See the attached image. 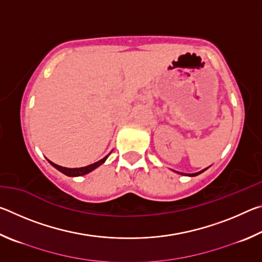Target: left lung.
I'll return each mask as SVG.
<instances>
[{
    "label": "left lung",
    "instance_id": "8db88e82",
    "mask_svg": "<svg viewBox=\"0 0 262 262\" xmlns=\"http://www.w3.org/2000/svg\"><path fill=\"white\" fill-rule=\"evenodd\" d=\"M208 167H206V168H203L202 171H199V172H196V173H183V172H177V171H174V172H177V173H179V174H183V176H188V177H195V176H199L200 173H202V172H205L206 170H207Z\"/></svg>",
    "mask_w": 262,
    "mask_h": 262
}]
</instances>
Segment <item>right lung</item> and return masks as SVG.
<instances>
[{
    "mask_svg": "<svg viewBox=\"0 0 262 262\" xmlns=\"http://www.w3.org/2000/svg\"><path fill=\"white\" fill-rule=\"evenodd\" d=\"M110 156V154L107 155V156H105L104 158H101L100 161H98V162H96V163H94V164H90V165H88V166H83V167H74V168H70V167H63V166H60V165H57V164H54L53 162H51V161H47L51 163V165L52 166H54L56 170H59L60 172H62V173L63 174H66V176H68V177H81V176H84V174H88V173H90L91 171H94L95 168H97L98 166H100L101 164H104L105 163V161L106 159H107V157Z\"/></svg>",
    "mask_w": 262,
    "mask_h": 262,
    "instance_id": "right-lung-1",
    "label": "right lung"
}]
</instances>
